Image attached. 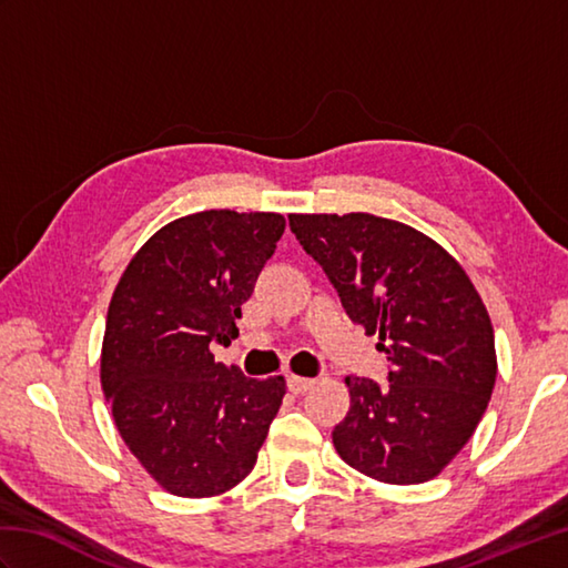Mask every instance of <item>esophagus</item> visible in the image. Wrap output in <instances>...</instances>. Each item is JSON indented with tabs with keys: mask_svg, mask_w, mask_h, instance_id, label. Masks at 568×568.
<instances>
[{
	"mask_svg": "<svg viewBox=\"0 0 568 568\" xmlns=\"http://www.w3.org/2000/svg\"><path fill=\"white\" fill-rule=\"evenodd\" d=\"M315 378H305V376H295V373H291V376H287V388H291V393H295V395H300V393H307V390H312L315 388Z\"/></svg>",
	"mask_w": 568,
	"mask_h": 568,
	"instance_id": "obj_1",
	"label": "esophagus"
}]
</instances>
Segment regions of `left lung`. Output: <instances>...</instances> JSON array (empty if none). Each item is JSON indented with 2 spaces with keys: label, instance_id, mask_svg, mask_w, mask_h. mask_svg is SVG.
I'll list each match as a JSON object with an SVG mask.
<instances>
[{
  "label": "left lung",
  "instance_id": "1",
  "mask_svg": "<svg viewBox=\"0 0 568 568\" xmlns=\"http://www.w3.org/2000/svg\"><path fill=\"white\" fill-rule=\"evenodd\" d=\"M287 220L393 368L388 388L346 378L352 407L332 432L336 454L381 484L439 476L496 385V336L476 285L449 251L403 222L368 212Z\"/></svg>",
  "mask_w": 568,
  "mask_h": 568
}]
</instances>
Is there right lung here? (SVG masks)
<instances>
[{
  "label": "right lung",
  "instance_id": "1",
  "mask_svg": "<svg viewBox=\"0 0 568 568\" xmlns=\"http://www.w3.org/2000/svg\"><path fill=\"white\" fill-rule=\"evenodd\" d=\"M285 232L277 212L204 210L161 226L114 287L100 378L129 452L163 490L212 498L256 466L285 378H246L210 352Z\"/></svg>",
  "mask_w": 568,
  "mask_h": 568
}]
</instances>
